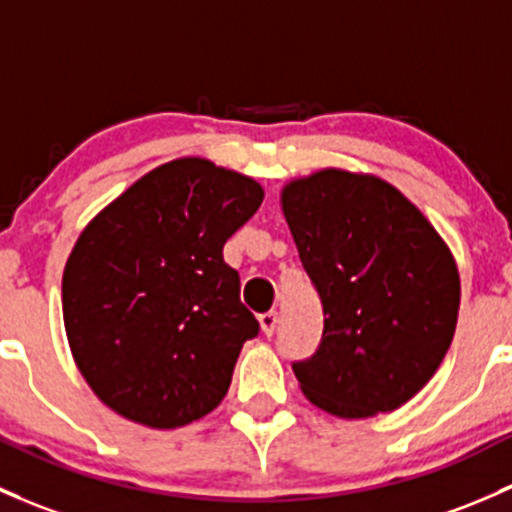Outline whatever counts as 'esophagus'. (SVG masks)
Segmentation results:
<instances>
[{
	"label": "esophagus",
	"mask_w": 512,
	"mask_h": 512,
	"mask_svg": "<svg viewBox=\"0 0 512 512\" xmlns=\"http://www.w3.org/2000/svg\"><path fill=\"white\" fill-rule=\"evenodd\" d=\"M260 328H262V333L270 338L272 333L277 331V314H274V311H267V314H262L260 316Z\"/></svg>",
	"instance_id": "obj_1"
}]
</instances>
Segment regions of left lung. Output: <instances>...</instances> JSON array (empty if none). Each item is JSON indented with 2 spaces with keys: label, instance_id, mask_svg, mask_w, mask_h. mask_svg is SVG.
<instances>
[{
  "label": "left lung",
  "instance_id": "left-lung-1",
  "mask_svg": "<svg viewBox=\"0 0 512 512\" xmlns=\"http://www.w3.org/2000/svg\"><path fill=\"white\" fill-rule=\"evenodd\" d=\"M284 220L324 304V338L294 363L311 405L392 412L432 380L456 331L461 279L424 213L380 176L321 169L282 188Z\"/></svg>",
  "mask_w": 512,
  "mask_h": 512
}]
</instances>
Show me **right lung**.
I'll list each match as a JSON object with an SVG mask.
<instances>
[{"label":"right lung","mask_w":512,"mask_h":512,"mask_svg":"<svg viewBox=\"0 0 512 512\" xmlns=\"http://www.w3.org/2000/svg\"><path fill=\"white\" fill-rule=\"evenodd\" d=\"M250 176L166 161L83 228L63 270V324L90 390L129 422L176 429L223 402L260 331L223 245L260 208Z\"/></svg>","instance_id":"right-lung-1"}]
</instances>
